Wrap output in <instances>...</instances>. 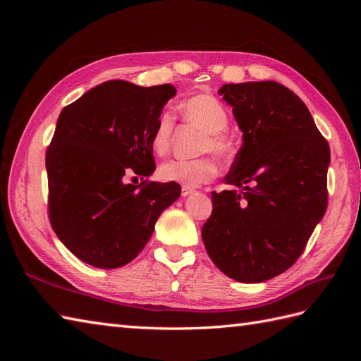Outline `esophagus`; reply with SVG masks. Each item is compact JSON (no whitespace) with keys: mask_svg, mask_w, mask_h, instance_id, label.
<instances>
[{"mask_svg":"<svg viewBox=\"0 0 361 361\" xmlns=\"http://www.w3.org/2000/svg\"><path fill=\"white\" fill-rule=\"evenodd\" d=\"M180 191H182L180 194L183 195V197H187V195H190V194H192V192H194V188H191V187H185V185H183Z\"/></svg>","mask_w":361,"mask_h":361,"instance_id":"34e87169","label":"esophagus"}]
</instances>
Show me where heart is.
I'll return each mask as SVG.
<instances>
[{"label":"heart","mask_w":361,"mask_h":361,"mask_svg":"<svg viewBox=\"0 0 361 361\" xmlns=\"http://www.w3.org/2000/svg\"><path fill=\"white\" fill-rule=\"evenodd\" d=\"M183 118L195 128L203 130L199 141V154H214L218 159L227 161L233 155V143L228 138V113L226 106L209 93H197L190 96L180 104ZM174 130V117L170 111H164L157 118L154 133L150 137L152 150L157 155H166ZM218 174L216 161L204 155L195 159H170L159 167V178L166 182L182 183L185 187L212 180Z\"/></svg>","instance_id":"heart-1"}]
</instances>
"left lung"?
Masks as SVG:
<instances>
[{"label":"left lung","mask_w":361,"mask_h":361,"mask_svg":"<svg viewBox=\"0 0 361 361\" xmlns=\"http://www.w3.org/2000/svg\"><path fill=\"white\" fill-rule=\"evenodd\" d=\"M243 130L226 185L202 227L207 255L227 277L260 283L298 260L329 203L330 146L307 106L276 81L226 84Z\"/></svg>","instance_id":"left-lung-1"}]
</instances>
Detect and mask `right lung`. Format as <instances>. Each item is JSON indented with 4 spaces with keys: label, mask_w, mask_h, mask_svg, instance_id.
I'll list each match as a JSON object with an SVG mask.
<instances>
[{
    "label": "right lung",
    "mask_w": 361,
    "mask_h": 361,
    "mask_svg": "<svg viewBox=\"0 0 361 361\" xmlns=\"http://www.w3.org/2000/svg\"><path fill=\"white\" fill-rule=\"evenodd\" d=\"M171 84L111 80L63 108L47 149L48 216L60 241L85 264L113 269L135 259L161 212L180 195L176 182L149 180L150 137ZM138 176V185L127 183Z\"/></svg>",
    "instance_id": "add662e5"
}]
</instances>
